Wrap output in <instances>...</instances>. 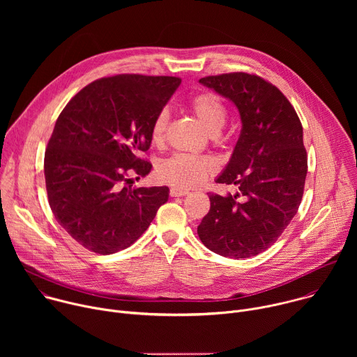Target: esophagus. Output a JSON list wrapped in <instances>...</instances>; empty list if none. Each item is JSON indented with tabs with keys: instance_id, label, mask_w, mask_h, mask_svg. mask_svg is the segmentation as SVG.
<instances>
[{
	"instance_id": "obj_1",
	"label": "esophagus",
	"mask_w": 357,
	"mask_h": 357,
	"mask_svg": "<svg viewBox=\"0 0 357 357\" xmlns=\"http://www.w3.org/2000/svg\"><path fill=\"white\" fill-rule=\"evenodd\" d=\"M169 195H171L172 197L186 196V195H189V190H186V189H181V188H171V190H169Z\"/></svg>"
}]
</instances>
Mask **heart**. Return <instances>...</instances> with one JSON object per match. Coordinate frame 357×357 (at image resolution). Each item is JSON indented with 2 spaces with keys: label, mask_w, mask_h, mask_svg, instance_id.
<instances>
[{
  "label": "heart",
  "mask_w": 357,
  "mask_h": 357,
  "mask_svg": "<svg viewBox=\"0 0 357 357\" xmlns=\"http://www.w3.org/2000/svg\"><path fill=\"white\" fill-rule=\"evenodd\" d=\"M190 109L200 124L208 132L216 135L220 132L227 119V109L223 100L213 93H200L190 101ZM168 126V113L160 112L151 126V139L161 144ZM215 162L208 157L176 154L162 161L157 168L161 181L178 188H193L202 183L215 172Z\"/></svg>",
  "instance_id": "obj_1"
}]
</instances>
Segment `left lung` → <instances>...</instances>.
I'll return each mask as SVG.
<instances>
[{"label": "left lung", "instance_id": "8db88e82", "mask_svg": "<svg viewBox=\"0 0 357 357\" xmlns=\"http://www.w3.org/2000/svg\"><path fill=\"white\" fill-rule=\"evenodd\" d=\"M200 84L236 106L241 131L216 178L234 195H209L211 211L197 226L202 243L219 256L248 259L271 247L296 215L308 171L302 124L288 98L248 73L208 76Z\"/></svg>", "mask_w": 357, "mask_h": 357}]
</instances>
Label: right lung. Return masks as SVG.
<instances>
[{"label":"right lung","instance_id":"add662e5","mask_svg":"<svg viewBox=\"0 0 357 357\" xmlns=\"http://www.w3.org/2000/svg\"><path fill=\"white\" fill-rule=\"evenodd\" d=\"M181 79L119 75L83 87L56 120L45 152L49 206L79 244L98 254L130 247L169 197L168 186L132 188L152 165L151 126Z\"/></svg>","mask_w":357,"mask_h":357}]
</instances>
